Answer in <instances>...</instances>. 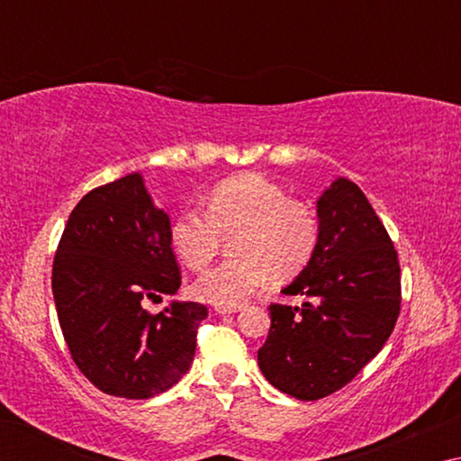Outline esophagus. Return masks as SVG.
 Here are the masks:
<instances>
[{"instance_id":"esophagus-1","label":"esophagus","mask_w":461,"mask_h":461,"mask_svg":"<svg viewBox=\"0 0 461 461\" xmlns=\"http://www.w3.org/2000/svg\"><path fill=\"white\" fill-rule=\"evenodd\" d=\"M241 307H221V305H217L215 307V313H220V315H231V313H238Z\"/></svg>"}]
</instances>
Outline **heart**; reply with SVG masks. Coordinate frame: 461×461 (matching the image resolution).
I'll list each match as a JSON object with an SVG mask.
<instances>
[{
	"label": "heart",
	"instance_id": "heart-1",
	"mask_svg": "<svg viewBox=\"0 0 461 461\" xmlns=\"http://www.w3.org/2000/svg\"><path fill=\"white\" fill-rule=\"evenodd\" d=\"M231 238V258L193 280L199 301L238 307L267 283L268 275L286 280L313 258L319 220L307 205L258 175L217 185L205 213L186 209L170 225V244L189 268H203Z\"/></svg>",
	"mask_w": 461,
	"mask_h": 461
}]
</instances>
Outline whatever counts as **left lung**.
<instances>
[{
	"label": "left lung",
	"mask_w": 461,
	"mask_h": 461,
	"mask_svg": "<svg viewBox=\"0 0 461 461\" xmlns=\"http://www.w3.org/2000/svg\"><path fill=\"white\" fill-rule=\"evenodd\" d=\"M319 241L285 288L301 307L270 305L258 366L272 386L317 401L352 382L376 356L401 313V267L384 223L360 186L338 178L317 201Z\"/></svg>",
	"instance_id": "8db88e82"
}]
</instances>
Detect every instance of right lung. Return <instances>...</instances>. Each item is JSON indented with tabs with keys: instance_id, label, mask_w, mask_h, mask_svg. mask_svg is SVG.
<instances>
[{
	"instance_id": "add662e5",
	"label": "right lung",
	"mask_w": 461,
	"mask_h": 461,
	"mask_svg": "<svg viewBox=\"0 0 461 461\" xmlns=\"http://www.w3.org/2000/svg\"><path fill=\"white\" fill-rule=\"evenodd\" d=\"M178 286L168 215L154 207L142 176L101 185L77 203L54 254L52 294L68 352L93 386L140 401L185 376L207 307H142Z\"/></svg>"
}]
</instances>
